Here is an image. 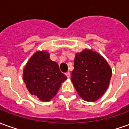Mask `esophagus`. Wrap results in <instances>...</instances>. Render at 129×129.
<instances>
[{"mask_svg":"<svg viewBox=\"0 0 129 129\" xmlns=\"http://www.w3.org/2000/svg\"><path fill=\"white\" fill-rule=\"evenodd\" d=\"M66 77H67L68 78H70V77H71V73H70V72L66 73Z\"/></svg>","mask_w":129,"mask_h":129,"instance_id":"obj_1","label":"esophagus"}]
</instances>
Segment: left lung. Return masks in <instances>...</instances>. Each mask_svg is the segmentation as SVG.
Instances as JSON below:
<instances>
[{"label":"left lung","instance_id":"8db88e82","mask_svg":"<svg viewBox=\"0 0 129 129\" xmlns=\"http://www.w3.org/2000/svg\"><path fill=\"white\" fill-rule=\"evenodd\" d=\"M112 77V69L98 52L85 49L77 53L71 75L78 95L88 102H94L106 91Z\"/></svg>","mask_w":129,"mask_h":129}]
</instances>
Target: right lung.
<instances>
[{"label":"right lung","instance_id":"obj_1","mask_svg":"<svg viewBox=\"0 0 129 129\" xmlns=\"http://www.w3.org/2000/svg\"><path fill=\"white\" fill-rule=\"evenodd\" d=\"M46 51H37L28 61L23 71V79L31 95L47 102L56 95L67 77L52 61Z\"/></svg>","mask_w":129,"mask_h":129}]
</instances>
